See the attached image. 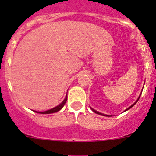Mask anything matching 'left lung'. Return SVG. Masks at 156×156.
<instances>
[{
	"mask_svg": "<svg viewBox=\"0 0 156 156\" xmlns=\"http://www.w3.org/2000/svg\"><path fill=\"white\" fill-rule=\"evenodd\" d=\"M140 95H141V94H140V95H139V97H138V98H137V101H135V102H134V103H133V105H130V106H129V108H126V110H125V111H124V112L127 111V110H129V108H132V107H133V105H135V104H136V103H137V101H138L139 98H140ZM91 110H92V111H93V112H95V113H97V114H98V115H104V116H112V115H105V114L101 113V112H98V111H96V110L93 109V108H91Z\"/></svg>",
	"mask_w": 156,
	"mask_h": 156,
	"instance_id": "8db88e82",
	"label": "left lung"
}]
</instances>
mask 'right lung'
<instances>
[{
	"instance_id": "right-lung-1",
	"label": "right lung",
	"mask_w": 156,
	"mask_h": 156,
	"mask_svg": "<svg viewBox=\"0 0 156 156\" xmlns=\"http://www.w3.org/2000/svg\"><path fill=\"white\" fill-rule=\"evenodd\" d=\"M66 101H67V95L66 96V98H65L64 100L62 101V102L60 103V104L58 105H57L56 107H55V108H51V109H49V110H47V111H44V112H37V111H34L35 112H37V113H41V114H51V113H55V112H58L59 110H61L62 108H63V106H64V105L66 104Z\"/></svg>"
}]
</instances>
